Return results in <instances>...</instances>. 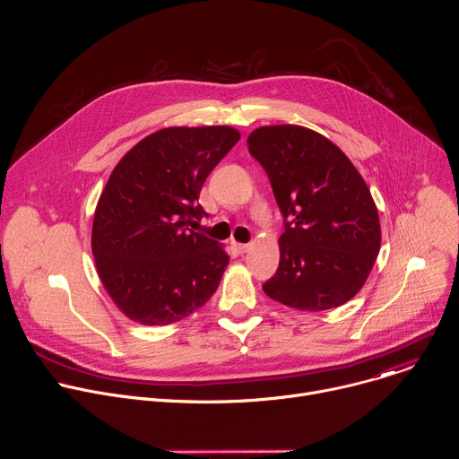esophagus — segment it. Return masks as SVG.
I'll return each mask as SVG.
<instances>
[{
    "mask_svg": "<svg viewBox=\"0 0 459 459\" xmlns=\"http://www.w3.org/2000/svg\"><path fill=\"white\" fill-rule=\"evenodd\" d=\"M234 247H236V250H238L239 254H245V252L250 250V245H247V243H234Z\"/></svg>",
    "mask_w": 459,
    "mask_h": 459,
    "instance_id": "34e87169",
    "label": "esophagus"
}]
</instances>
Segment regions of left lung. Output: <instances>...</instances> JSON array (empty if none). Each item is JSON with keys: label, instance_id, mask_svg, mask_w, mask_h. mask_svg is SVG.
<instances>
[{"label": "left lung", "instance_id": "left-lung-1", "mask_svg": "<svg viewBox=\"0 0 459 459\" xmlns=\"http://www.w3.org/2000/svg\"><path fill=\"white\" fill-rule=\"evenodd\" d=\"M247 143L289 221L265 294L308 312L347 303L365 285L381 247L365 179L338 145L301 125L259 126Z\"/></svg>", "mask_w": 459, "mask_h": 459}]
</instances>
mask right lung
<instances>
[{
	"label": "right lung",
	"instance_id": "1",
	"mask_svg": "<svg viewBox=\"0 0 459 459\" xmlns=\"http://www.w3.org/2000/svg\"><path fill=\"white\" fill-rule=\"evenodd\" d=\"M239 138L229 125L167 126L114 167L94 211L91 245L107 294L128 319L172 325L216 292L230 257L186 225L205 216L195 200Z\"/></svg>",
	"mask_w": 459,
	"mask_h": 459
}]
</instances>
